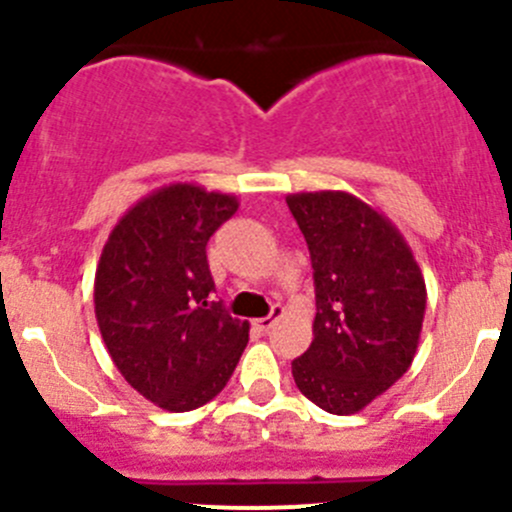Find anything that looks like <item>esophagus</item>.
Segmentation results:
<instances>
[{
  "label": "esophagus",
  "mask_w": 512,
  "mask_h": 512,
  "mask_svg": "<svg viewBox=\"0 0 512 512\" xmlns=\"http://www.w3.org/2000/svg\"><path fill=\"white\" fill-rule=\"evenodd\" d=\"M282 314H285V309H282L280 304H275V307H272V312L267 314V317H262V319H255V327L260 329V332H270V329H272V324H275L277 319L282 317Z\"/></svg>",
  "instance_id": "1"
}]
</instances>
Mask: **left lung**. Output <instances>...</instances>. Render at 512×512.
<instances>
[{
    "mask_svg": "<svg viewBox=\"0 0 512 512\" xmlns=\"http://www.w3.org/2000/svg\"><path fill=\"white\" fill-rule=\"evenodd\" d=\"M287 205L314 270V339L292 361L297 389L349 416L409 371L426 314V282L384 213L344 190L292 193Z\"/></svg>",
    "mask_w": 512,
    "mask_h": 512,
    "instance_id": "left-lung-1",
    "label": "left lung"
}]
</instances>
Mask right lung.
<instances>
[{"label":"right lung","mask_w":512,"mask_h":512,"mask_svg":"<svg viewBox=\"0 0 512 512\" xmlns=\"http://www.w3.org/2000/svg\"><path fill=\"white\" fill-rule=\"evenodd\" d=\"M237 205L203 185H163L128 208L103 245L94 282L103 344L123 379L165 411L215 399L247 347L250 324L210 302L205 255Z\"/></svg>","instance_id":"right-lung-1"}]
</instances>
